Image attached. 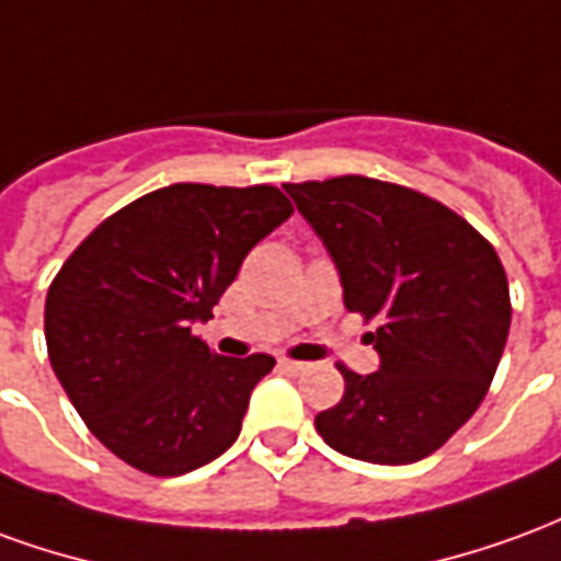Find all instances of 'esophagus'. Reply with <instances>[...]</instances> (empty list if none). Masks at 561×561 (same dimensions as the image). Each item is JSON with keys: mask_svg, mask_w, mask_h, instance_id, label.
Here are the masks:
<instances>
[{"mask_svg": "<svg viewBox=\"0 0 561 561\" xmlns=\"http://www.w3.org/2000/svg\"><path fill=\"white\" fill-rule=\"evenodd\" d=\"M279 369L282 373H288V376H300L309 369V364H300V360H288V357H279Z\"/></svg>", "mask_w": 561, "mask_h": 561, "instance_id": "esophagus-1", "label": "esophagus"}]
</instances>
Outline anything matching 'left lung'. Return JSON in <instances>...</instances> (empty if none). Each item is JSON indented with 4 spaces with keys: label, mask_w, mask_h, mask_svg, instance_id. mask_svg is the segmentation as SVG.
<instances>
[{
    "label": "left lung",
    "mask_w": 561,
    "mask_h": 561,
    "mask_svg": "<svg viewBox=\"0 0 561 561\" xmlns=\"http://www.w3.org/2000/svg\"><path fill=\"white\" fill-rule=\"evenodd\" d=\"M297 213L336 264L348 312L378 373L345 378L342 400L316 417L345 457L409 466L457 433L486 397L511 328L507 276L495 249L433 197L369 176L285 183Z\"/></svg>",
    "instance_id": "left-lung-1"
}]
</instances>
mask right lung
Returning <instances> with one entry per match:
<instances>
[{
    "mask_svg": "<svg viewBox=\"0 0 561 561\" xmlns=\"http://www.w3.org/2000/svg\"><path fill=\"white\" fill-rule=\"evenodd\" d=\"M294 207L273 185L173 183L75 249L44 304L47 354L90 433L128 466L173 478L237 442L270 354L221 357L192 333L243 257Z\"/></svg>",
    "mask_w": 561,
    "mask_h": 561,
    "instance_id": "obj_1",
    "label": "right lung"
}]
</instances>
